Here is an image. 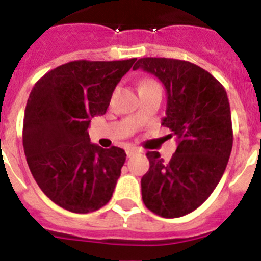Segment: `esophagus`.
I'll return each instance as SVG.
<instances>
[{"mask_svg": "<svg viewBox=\"0 0 261 261\" xmlns=\"http://www.w3.org/2000/svg\"><path fill=\"white\" fill-rule=\"evenodd\" d=\"M136 152H138V149H136V148H127V150H126V154H127V157L130 158L131 155L135 154Z\"/></svg>", "mask_w": 261, "mask_h": 261, "instance_id": "1", "label": "esophagus"}]
</instances>
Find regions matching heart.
Returning a JSON list of instances; mask_svg holds the SVG:
<instances>
[{
	"instance_id": "obj_1",
	"label": "heart",
	"mask_w": 261,
	"mask_h": 261,
	"mask_svg": "<svg viewBox=\"0 0 261 261\" xmlns=\"http://www.w3.org/2000/svg\"><path fill=\"white\" fill-rule=\"evenodd\" d=\"M140 87H161V86L157 81H154V80L145 79L143 80L142 84H140Z\"/></svg>"
}]
</instances>
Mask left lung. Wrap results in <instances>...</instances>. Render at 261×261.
Wrapping results in <instances>:
<instances>
[{"label":"left lung","instance_id":"1","mask_svg":"<svg viewBox=\"0 0 261 261\" xmlns=\"http://www.w3.org/2000/svg\"><path fill=\"white\" fill-rule=\"evenodd\" d=\"M142 68L167 92L162 126L176 135L169 162L148 152L149 171L142 177V198L162 218H180L199 207L220 181L233 145L230 107L225 89L207 70L186 60L142 58Z\"/></svg>","mask_w":261,"mask_h":261}]
</instances>
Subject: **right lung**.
I'll use <instances>...</instances> for the list:
<instances>
[{
	"label": "right lung",
	"mask_w": 261,
	"mask_h": 261,
	"mask_svg": "<svg viewBox=\"0 0 261 261\" xmlns=\"http://www.w3.org/2000/svg\"><path fill=\"white\" fill-rule=\"evenodd\" d=\"M135 60L69 62L46 73L29 94L23 122L29 170L41 191L70 213H92L112 198L126 153L91 144L87 128L106 113Z\"/></svg>",
	"instance_id": "obj_1"
}]
</instances>
